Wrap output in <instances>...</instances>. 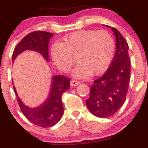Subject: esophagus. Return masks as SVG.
<instances>
[{"mask_svg":"<svg viewBox=\"0 0 148 148\" xmlns=\"http://www.w3.org/2000/svg\"><path fill=\"white\" fill-rule=\"evenodd\" d=\"M80 84V82L76 80H71V82H70V84H71V86H77Z\"/></svg>","mask_w":148,"mask_h":148,"instance_id":"esophagus-1","label":"esophagus"}]
</instances>
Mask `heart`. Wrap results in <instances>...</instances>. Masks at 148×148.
Returning a JSON list of instances; mask_svg holds the SVG:
<instances>
[{"label":"heart","instance_id":"obj_1","mask_svg":"<svg viewBox=\"0 0 148 148\" xmlns=\"http://www.w3.org/2000/svg\"><path fill=\"white\" fill-rule=\"evenodd\" d=\"M114 49V40L107 31L81 30L66 36L60 44H54L51 56L54 64L64 72L69 71L76 58L79 64L72 75L85 79L106 71L113 60Z\"/></svg>","mask_w":148,"mask_h":148}]
</instances>
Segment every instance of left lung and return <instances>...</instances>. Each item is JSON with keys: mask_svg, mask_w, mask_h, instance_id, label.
I'll list each match as a JSON object with an SVG mask.
<instances>
[{"mask_svg": "<svg viewBox=\"0 0 148 148\" xmlns=\"http://www.w3.org/2000/svg\"><path fill=\"white\" fill-rule=\"evenodd\" d=\"M111 29L116 37V54L106 72L91 85L90 96L86 101L89 111L99 118L111 117L121 108L130 83L128 45L117 29Z\"/></svg>", "mask_w": 148, "mask_h": 148, "instance_id": "8db88e82", "label": "left lung"}]
</instances>
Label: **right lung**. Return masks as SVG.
I'll use <instances>...</instances> for the list:
<instances>
[{
	"label": "right lung",
	"instance_id": "add662e5",
	"mask_svg": "<svg viewBox=\"0 0 148 148\" xmlns=\"http://www.w3.org/2000/svg\"><path fill=\"white\" fill-rule=\"evenodd\" d=\"M53 33L45 31H35L26 35L17 45L12 53V62L18 54L25 50H33L39 52L49 62L48 45ZM70 79L62 75L52 77V84L49 96L45 101L36 108H29L23 103L18 97L15 86L14 91L18 98L20 108L24 116L32 123L42 127H49L55 125L60 121L64 113L62 96L69 88ZM13 84V82H12Z\"/></svg>",
	"mask_w": 148,
	"mask_h": 148
}]
</instances>
